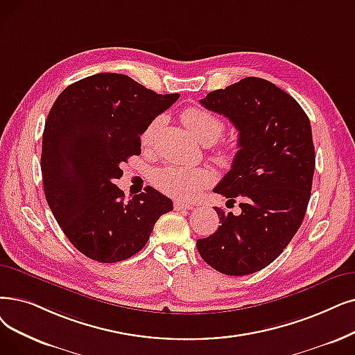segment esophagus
Instances as JSON below:
<instances>
[{
	"label": "esophagus",
	"instance_id": "esophagus-1",
	"mask_svg": "<svg viewBox=\"0 0 355 355\" xmlns=\"http://www.w3.org/2000/svg\"><path fill=\"white\" fill-rule=\"evenodd\" d=\"M193 207H194V205H190V203H181V202H175L174 203V209L175 210H190Z\"/></svg>",
	"mask_w": 355,
	"mask_h": 355
}]
</instances>
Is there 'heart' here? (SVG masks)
Masks as SVG:
<instances>
[{
	"label": "heart",
	"instance_id": "obj_1",
	"mask_svg": "<svg viewBox=\"0 0 355 355\" xmlns=\"http://www.w3.org/2000/svg\"><path fill=\"white\" fill-rule=\"evenodd\" d=\"M181 120L193 136L203 145H211L225 132V123L218 116L200 107H187L181 113ZM161 117L153 119L141 135V144L144 148H150L158 128L161 126ZM235 159V150L232 148H220L216 152V161L227 166ZM213 181V174L205 166L187 165H165L157 169L153 174V184L165 194L178 200H193L206 186Z\"/></svg>",
	"mask_w": 355,
	"mask_h": 355
}]
</instances>
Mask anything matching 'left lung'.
I'll return each mask as SVG.
<instances>
[{"label": "left lung", "instance_id": "8db88e82", "mask_svg": "<svg viewBox=\"0 0 355 355\" xmlns=\"http://www.w3.org/2000/svg\"><path fill=\"white\" fill-rule=\"evenodd\" d=\"M200 103L239 132L232 168L213 191L227 203L238 197L241 213L214 207L222 225L197 239V250L222 274H252L283 252L303 222L315 171L311 121L286 91L257 76Z\"/></svg>", "mask_w": 355, "mask_h": 355}]
</instances>
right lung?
I'll return each instance as SVG.
<instances>
[{
  "label": "right lung",
  "mask_w": 355,
  "mask_h": 355,
  "mask_svg": "<svg viewBox=\"0 0 355 355\" xmlns=\"http://www.w3.org/2000/svg\"><path fill=\"white\" fill-rule=\"evenodd\" d=\"M178 94H157L123 73L103 72L60 92L44 123V196L69 242L98 263L139 252L153 226L173 210L152 187L125 202L114 181L121 164L141 155V135Z\"/></svg>",
  "instance_id": "obj_1"
}]
</instances>
